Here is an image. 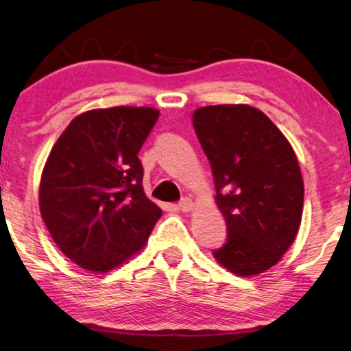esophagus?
<instances>
[{
	"mask_svg": "<svg viewBox=\"0 0 351 351\" xmlns=\"http://www.w3.org/2000/svg\"><path fill=\"white\" fill-rule=\"evenodd\" d=\"M179 208L180 210H184V213H189V210L193 209V201H191V198H182Z\"/></svg>",
	"mask_w": 351,
	"mask_h": 351,
	"instance_id": "34e87169",
	"label": "esophagus"
}]
</instances>
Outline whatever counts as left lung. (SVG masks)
I'll use <instances>...</instances> for the list:
<instances>
[{
  "instance_id": "left-lung-1",
  "label": "left lung",
  "mask_w": 351,
  "mask_h": 351,
  "mask_svg": "<svg viewBox=\"0 0 351 351\" xmlns=\"http://www.w3.org/2000/svg\"><path fill=\"white\" fill-rule=\"evenodd\" d=\"M193 128L228 228L215 261L238 276L263 273L281 261L300 227L304 180L295 153L271 119L249 105L201 107Z\"/></svg>"
}]
</instances>
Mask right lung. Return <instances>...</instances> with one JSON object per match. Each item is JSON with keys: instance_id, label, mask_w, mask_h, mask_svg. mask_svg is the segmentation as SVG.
Listing matches in <instances>:
<instances>
[{"instance_id": "obj_1", "label": "right lung", "mask_w": 351, "mask_h": 351, "mask_svg": "<svg viewBox=\"0 0 351 351\" xmlns=\"http://www.w3.org/2000/svg\"><path fill=\"white\" fill-rule=\"evenodd\" d=\"M160 112L112 107L81 113L47 156L40 210L76 265L105 273L145 246L162 210L143 193L138 152Z\"/></svg>"}]
</instances>
